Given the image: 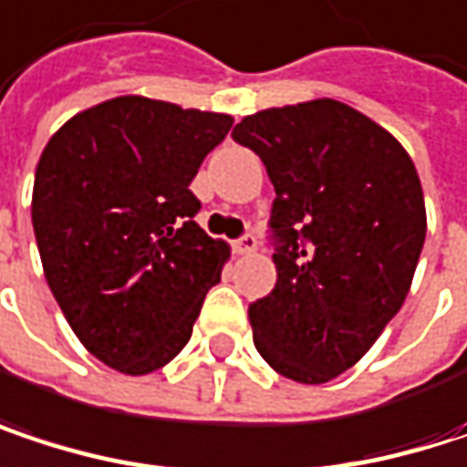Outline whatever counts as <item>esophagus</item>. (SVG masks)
<instances>
[{"instance_id": "1", "label": "esophagus", "mask_w": 467, "mask_h": 467, "mask_svg": "<svg viewBox=\"0 0 467 467\" xmlns=\"http://www.w3.org/2000/svg\"><path fill=\"white\" fill-rule=\"evenodd\" d=\"M234 254H251V251H256V237L254 234H243V237H237L233 243Z\"/></svg>"}]
</instances>
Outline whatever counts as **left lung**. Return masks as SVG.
I'll list each match as a JSON object with an SVG mask.
<instances>
[{"mask_svg":"<svg viewBox=\"0 0 467 467\" xmlns=\"http://www.w3.org/2000/svg\"><path fill=\"white\" fill-rule=\"evenodd\" d=\"M233 138L275 189L278 281L248 306L254 346L275 373L325 384L365 357L411 289L427 233L417 167L384 127L327 97L245 116Z\"/></svg>","mask_w":467,"mask_h":467,"instance_id":"8db88e82","label":"left lung"}]
</instances>
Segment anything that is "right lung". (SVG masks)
<instances>
[{
  "instance_id": "right-lung-1",
  "label": "right lung",
  "mask_w": 467,
  "mask_h": 467,
  "mask_svg": "<svg viewBox=\"0 0 467 467\" xmlns=\"http://www.w3.org/2000/svg\"><path fill=\"white\" fill-rule=\"evenodd\" d=\"M233 116L116 97L72 116L37 161L32 224L46 281L78 340L145 376L189 343L230 259L194 222L202 159Z\"/></svg>"
}]
</instances>
